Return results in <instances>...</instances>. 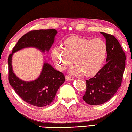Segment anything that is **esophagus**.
I'll use <instances>...</instances> for the list:
<instances>
[{
  "label": "esophagus",
  "mask_w": 132,
  "mask_h": 132,
  "mask_svg": "<svg viewBox=\"0 0 132 132\" xmlns=\"http://www.w3.org/2000/svg\"><path fill=\"white\" fill-rule=\"evenodd\" d=\"M65 79L67 81H72V80H74V78L72 77H70V76L67 75L65 77Z\"/></svg>",
  "instance_id": "esophagus-1"
}]
</instances>
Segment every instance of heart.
Masks as SVG:
<instances>
[{"label": "heart", "mask_w": 132, "mask_h": 132, "mask_svg": "<svg viewBox=\"0 0 132 132\" xmlns=\"http://www.w3.org/2000/svg\"><path fill=\"white\" fill-rule=\"evenodd\" d=\"M108 47L104 41L100 38L93 39L72 36L64 41V47L56 46L51 56L60 70H64L73 62L76 65L69 70L72 75L89 77L101 69L106 60Z\"/></svg>", "instance_id": "b5f03b06"}]
</instances>
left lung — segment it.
I'll return each instance as SVG.
<instances>
[{"instance_id":"1","label":"left lung","mask_w":132,"mask_h":132,"mask_svg":"<svg viewBox=\"0 0 132 132\" xmlns=\"http://www.w3.org/2000/svg\"><path fill=\"white\" fill-rule=\"evenodd\" d=\"M108 47L106 64L93 78L86 80L83 100L93 106L103 104L114 96L121 86L125 67V54L114 36L100 32Z\"/></svg>"}]
</instances>
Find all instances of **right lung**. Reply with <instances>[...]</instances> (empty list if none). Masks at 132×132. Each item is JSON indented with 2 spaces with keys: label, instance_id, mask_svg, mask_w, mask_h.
<instances>
[{
  "label": "right lung",
  "instance_id": "obj_1",
  "mask_svg": "<svg viewBox=\"0 0 132 132\" xmlns=\"http://www.w3.org/2000/svg\"><path fill=\"white\" fill-rule=\"evenodd\" d=\"M57 34L55 29L34 30L23 35L13 47L8 58L9 81L19 96L27 103L36 107L51 104L60 86L64 83L65 76L44 62L40 75L35 80L23 81L13 72L12 61L13 54L24 48L33 47L44 53L49 52Z\"/></svg>",
  "mask_w": 132,
  "mask_h": 132
}]
</instances>
